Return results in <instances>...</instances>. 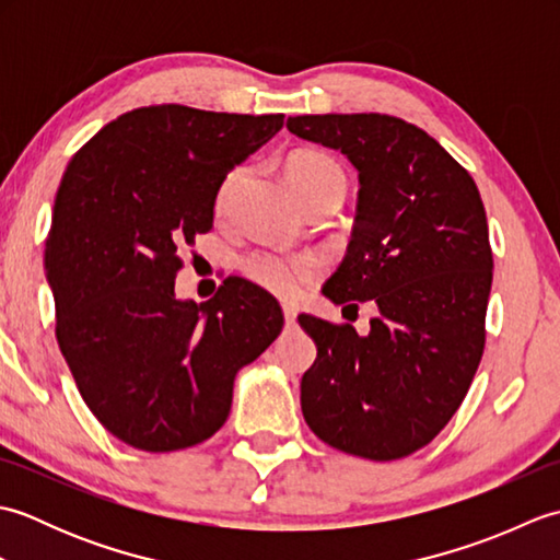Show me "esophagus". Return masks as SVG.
<instances>
[{
	"instance_id": "obj_1",
	"label": "esophagus",
	"mask_w": 560,
	"mask_h": 560,
	"mask_svg": "<svg viewBox=\"0 0 560 560\" xmlns=\"http://www.w3.org/2000/svg\"><path fill=\"white\" fill-rule=\"evenodd\" d=\"M281 311H283V319H287V325H293L295 317H299V311H295V307L289 303H283Z\"/></svg>"
}]
</instances>
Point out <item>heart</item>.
I'll list each match as a JSON object with an SVG mask.
<instances>
[{"label": "heart", "instance_id": "obj_1", "mask_svg": "<svg viewBox=\"0 0 560 560\" xmlns=\"http://www.w3.org/2000/svg\"><path fill=\"white\" fill-rule=\"evenodd\" d=\"M289 180L295 189V195L305 205L313 199L337 195L343 197L347 192V173L341 165L327 156L323 151H299L293 153L287 165ZM245 177L243 168H235L223 177V183L217 192V217H225L231 209V201L241 187ZM241 267L249 281L257 287L267 289L281 299H299V295L311 287V283L323 273V259L315 255H277V253H249L243 257Z\"/></svg>", "mask_w": 560, "mask_h": 560}]
</instances>
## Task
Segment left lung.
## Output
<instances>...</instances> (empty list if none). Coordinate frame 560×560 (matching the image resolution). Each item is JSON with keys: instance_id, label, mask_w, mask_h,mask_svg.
<instances>
[{"instance_id": "1", "label": "left lung", "mask_w": 560, "mask_h": 560, "mask_svg": "<svg viewBox=\"0 0 560 560\" xmlns=\"http://www.w3.org/2000/svg\"><path fill=\"white\" fill-rule=\"evenodd\" d=\"M287 127L359 171L349 253L323 293L380 311L365 337L299 315L317 343L301 380L303 416L347 455L401 459L443 431L481 363L493 281L481 195L433 137L399 117L301 115Z\"/></svg>"}]
</instances>
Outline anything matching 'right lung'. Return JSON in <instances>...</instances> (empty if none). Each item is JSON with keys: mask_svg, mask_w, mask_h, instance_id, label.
I'll return each instance as SVG.
<instances>
[{"mask_svg": "<svg viewBox=\"0 0 560 560\" xmlns=\"http://www.w3.org/2000/svg\"><path fill=\"white\" fill-rule=\"evenodd\" d=\"M281 127L283 115L149 105L67 165L45 243L55 335L86 407L127 445L205 443L229 419L235 373L279 337L265 289L225 279L197 305L175 299V277L211 231L223 177Z\"/></svg>", "mask_w": 560, "mask_h": 560, "instance_id": "obj_1", "label": "right lung"}]
</instances>
